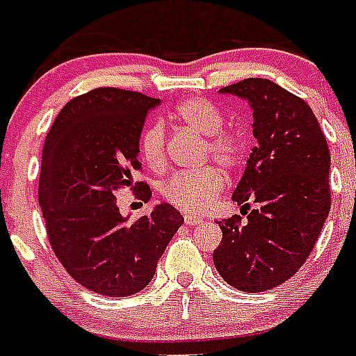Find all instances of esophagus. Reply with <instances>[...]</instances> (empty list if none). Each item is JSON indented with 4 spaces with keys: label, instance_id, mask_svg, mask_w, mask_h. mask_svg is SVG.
<instances>
[{
    "label": "esophagus",
    "instance_id": "34e87169",
    "mask_svg": "<svg viewBox=\"0 0 356 356\" xmlns=\"http://www.w3.org/2000/svg\"><path fill=\"white\" fill-rule=\"evenodd\" d=\"M203 222V218L195 216V214H184V223L186 225H197V223Z\"/></svg>",
    "mask_w": 356,
    "mask_h": 356
}]
</instances>
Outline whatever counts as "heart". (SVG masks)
Wrapping results in <instances>:
<instances>
[{
	"label": "heart",
	"mask_w": 356,
	"mask_h": 356,
	"mask_svg": "<svg viewBox=\"0 0 356 356\" xmlns=\"http://www.w3.org/2000/svg\"><path fill=\"white\" fill-rule=\"evenodd\" d=\"M173 118L181 125L207 136L205 156H212L222 168L233 170L243 159L245 140L238 131L223 129L225 116L214 103L203 97H188L175 107ZM140 156L151 170L161 172L166 168V129L162 123H151L142 131L138 140ZM225 179L214 166L179 172L164 181L161 194L166 203L188 214L209 211L223 190Z\"/></svg>",
	"instance_id": "b5f03b06"
}]
</instances>
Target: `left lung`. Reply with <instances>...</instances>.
Segmentation results:
<instances>
[{
	"label": "left lung",
	"instance_id": "obj_1",
	"mask_svg": "<svg viewBox=\"0 0 356 356\" xmlns=\"http://www.w3.org/2000/svg\"><path fill=\"white\" fill-rule=\"evenodd\" d=\"M220 92L248 99L259 145L233 194L248 222H220L212 259L227 284L264 292L288 281L320 238L331 211L329 145L312 108L273 81L249 77Z\"/></svg>",
	"mask_w": 356,
	"mask_h": 356
}]
</instances>
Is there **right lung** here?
<instances>
[{"instance_id": "add662e5", "label": "right lung", "mask_w": 356, "mask_h": 356, "mask_svg": "<svg viewBox=\"0 0 356 356\" xmlns=\"http://www.w3.org/2000/svg\"><path fill=\"white\" fill-rule=\"evenodd\" d=\"M159 99L122 88H94L63 107L42 151L38 203L53 253L86 290L125 298L144 290L156 262L183 225L175 207L161 203L129 223L116 192L131 188L149 201V186L134 183L138 140Z\"/></svg>"}]
</instances>
